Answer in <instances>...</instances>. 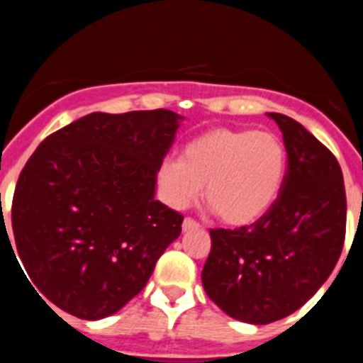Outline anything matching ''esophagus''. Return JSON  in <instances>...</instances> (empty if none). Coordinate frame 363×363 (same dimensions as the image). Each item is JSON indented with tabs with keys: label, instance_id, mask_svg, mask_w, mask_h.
<instances>
[{
	"label": "esophagus",
	"instance_id": "1",
	"mask_svg": "<svg viewBox=\"0 0 363 363\" xmlns=\"http://www.w3.org/2000/svg\"><path fill=\"white\" fill-rule=\"evenodd\" d=\"M199 228V222L194 220V218L186 217L184 220H182V231H191V230H197Z\"/></svg>",
	"mask_w": 363,
	"mask_h": 363
}]
</instances>
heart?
<instances>
[{
    "label": "heart",
    "instance_id": "heart-1",
    "mask_svg": "<svg viewBox=\"0 0 363 363\" xmlns=\"http://www.w3.org/2000/svg\"><path fill=\"white\" fill-rule=\"evenodd\" d=\"M287 172V150L271 132L213 128L159 166L162 199L175 210L206 202L230 226H247L275 204Z\"/></svg>",
    "mask_w": 363,
    "mask_h": 363
}]
</instances>
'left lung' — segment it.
Listing matches in <instances>:
<instances>
[{
  "instance_id": "8db88e82",
  "label": "left lung",
  "mask_w": 363,
  "mask_h": 363,
  "mask_svg": "<svg viewBox=\"0 0 363 363\" xmlns=\"http://www.w3.org/2000/svg\"><path fill=\"white\" fill-rule=\"evenodd\" d=\"M287 150L275 204L250 226L210 230L202 286L222 311L271 324L302 308L328 280L345 238V188L336 157L291 117L267 113Z\"/></svg>"
}]
</instances>
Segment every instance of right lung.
Listing matches in <instances>:
<instances>
[{
  "instance_id": "add662e5",
  "label": "right lung",
  "mask_w": 363,
  "mask_h": 363,
  "mask_svg": "<svg viewBox=\"0 0 363 363\" xmlns=\"http://www.w3.org/2000/svg\"><path fill=\"white\" fill-rule=\"evenodd\" d=\"M181 119L164 108L94 112L32 153L16 184L12 231L39 298L99 320L141 293L181 235L184 217L153 199Z\"/></svg>"
}]
</instances>
